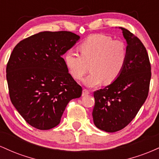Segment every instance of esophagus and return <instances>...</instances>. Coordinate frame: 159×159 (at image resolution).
I'll return each mask as SVG.
<instances>
[{"instance_id": "esophagus-1", "label": "esophagus", "mask_w": 159, "mask_h": 159, "mask_svg": "<svg viewBox=\"0 0 159 159\" xmlns=\"http://www.w3.org/2000/svg\"><path fill=\"white\" fill-rule=\"evenodd\" d=\"M89 94H90V91L87 90V89H84L83 92H82V96H88Z\"/></svg>"}]
</instances>
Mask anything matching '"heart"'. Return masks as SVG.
Listing matches in <instances>:
<instances>
[{
    "mask_svg": "<svg viewBox=\"0 0 159 159\" xmlns=\"http://www.w3.org/2000/svg\"><path fill=\"white\" fill-rule=\"evenodd\" d=\"M81 55L69 50L63 56L66 66L72 77L81 79L88 70L91 72L84 79V84L93 87L104 81L114 82L121 74L127 59V49L120 40H113L105 34L89 36L78 45Z\"/></svg>",
    "mask_w": 159,
    "mask_h": 159,
    "instance_id": "1",
    "label": "heart"
}]
</instances>
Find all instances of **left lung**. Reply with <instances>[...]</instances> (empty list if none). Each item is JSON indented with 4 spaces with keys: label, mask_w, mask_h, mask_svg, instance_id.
Segmentation results:
<instances>
[{
    "label": "left lung",
    "mask_w": 159,
    "mask_h": 159,
    "mask_svg": "<svg viewBox=\"0 0 159 159\" xmlns=\"http://www.w3.org/2000/svg\"><path fill=\"white\" fill-rule=\"evenodd\" d=\"M120 28L127 42L125 66L114 82L93 94L94 124L107 132L121 130L135 117L148 96L151 79L147 49L129 30Z\"/></svg>",
    "instance_id": "obj_1"
}]
</instances>
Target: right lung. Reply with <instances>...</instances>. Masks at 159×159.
<instances>
[{"label":"right lung","mask_w":159,"mask_h":159,"mask_svg":"<svg viewBox=\"0 0 159 159\" xmlns=\"http://www.w3.org/2000/svg\"><path fill=\"white\" fill-rule=\"evenodd\" d=\"M79 39L69 31H43L21 40L12 50L7 65L10 100L31 126H57L69 101L81 96V87L62 57Z\"/></svg>","instance_id":"right-lung-1"}]
</instances>
